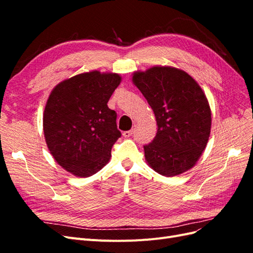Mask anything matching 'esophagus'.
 <instances>
[{"mask_svg":"<svg viewBox=\"0 0 253 253\" xmlns=\"http://www.w3.org/2000/svg\"><path fill=\"white\" fill-rule=\"evenodd\" d=\"M134 127L132 128V129H129V131H125L124 133H122V135H124L125 137H129V136H132L133 135V133H134Z\"/></svg>","mask_w":253,"mask_h":253,"instance_id":"1","label":"esophagus"}]
</instances>
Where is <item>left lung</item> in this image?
Segmentation results:
<instances>
[{"mask_svg":"<svg viewBox=\"0 0 253 253\" xmlns=\"http://www.w3.org/2000/svg\"><path fill=\"white\" fill-rule=\"evenodd\" d=\"M132 79L157 121L155 138L143 145L148 165L168 177L188 171L210 136L211 110L203 89L189 74L170 66L135 72Z\"/></svg>","mask_w":253,"mask_h":253,"instance_id":"obj_1","label":"left lung"}]
</instances>
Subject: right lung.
Wrapping results in <instances>:
<instances>
[{
	"instance_id": "obj_1",
	"label": "right lung",
	"mask_w": 253,
	"mask_h": 253,
	"mask_svg": "<svg viewBox=\"0 0 253 253\" xmlns=\"http://www.w3.org/2000/svg\"><path fill=\"white\" fill-rule=\"evenodd\" d=\"M120 82L118 74L93 71L51 90L43 114L45 141L56 162L75 176L88 177L109 163L121 132L108 102Z\"/></svg>"
}]
</instances>
